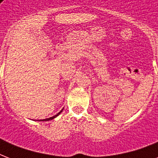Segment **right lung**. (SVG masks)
Masks as SVG:
<instances>
[{
	"mask_svg": "<svg viewBox=\"0 0 158 158\" xmlns=\"http://www.w3.org/2000/svg\"><path fill=\"white\" fill-rule=\"evenodd\" d=\"M63 109H64V108H63ZM63 109H62L61 110H60V111L59 113H57L56 115H55L54 116H52V117H50V118H48V119H44V120H38V121H48V120H53V119H54V118H56V116H58V115H60V113L62 112V110H63Z\"/></svg>",
	"mask_w": 158,
	"mask_h": 158,
	"instance_id": "add662e5",
	"label": "right lung"
}]
</instances>
